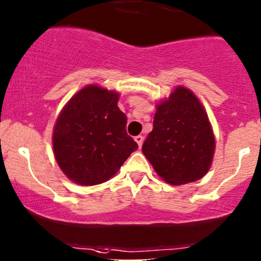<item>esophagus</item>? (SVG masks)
Segmentation results:
<instances>
[{"instance_id":"esophagus-1","label":"esophagus","mask_w":261,"mask_h":261,"mask_svg":"<svg viewBox=\"0 0 261 261\" xmlns=\"http://www.w3.org/2000/svg\"><path fill=\"white\" fill-rule=\"evenodd\" d=\"M135 141L137 142V145H139V147L141 148L142 142H144V136H141V135H137V136H135Z\"/></svg>"}]
</instances>
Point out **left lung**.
<instances>
[{
  "label": "left lung",
  "instance_id": "8db88e82",
  "mask_svg": "<svg viewBox=\"0 0 261 261\" xmlns=\"http://www.w3.org/2000/svg\"><path fill=\"white\" fill-rule=\"evenodd\" d=\"M214 150L207 111L193 91L181 85L156 105L142 152L163 181L173 186L198 181L210 171Z\"/></svg>",
  "mask_w": 261,
  "mask_h": 261
}]
</instances>
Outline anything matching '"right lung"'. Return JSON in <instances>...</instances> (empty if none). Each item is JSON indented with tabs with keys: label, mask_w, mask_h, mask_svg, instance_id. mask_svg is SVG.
Segmentation results:
<instances>
[{
	"label": "right lung",
	"mask_w": 261,
	"mask_h": 261,
	"mask_svg": "<svg viewBox=\"0 0 261 261\" xmlns=\"http://www.w3.org/2000/svg\"><path fill=\"white\" fill-rule=\"evenodd\" d=\"M120 94L90 84L64 105L53 128V151L63 173L80 186H95L115 176L139 146L126 133L127 117Z\"/></svg>",
	"instance_id": "obj_1"
}]
</instances>
